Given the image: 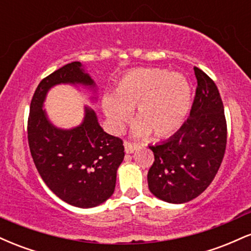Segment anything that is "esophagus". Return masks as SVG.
Instances as JSON below:
<instances>
[{
    "label": "esophagus",
    "mask_w": 251,
    "mask_h": 251,
    "mask_svg": "<svg viewBox=\"0 0 251 251\" xmlns=\"http://www.w3.org/2000/svg\"><path fill=\"white\" fill-rule=\"evenodd\" d=\"M124 146H125L126 153H133L138 148V144L133 142H127V140H126V142L124 143Z\"/></svg>",
    "instance_id": "34e87169"
}]
</instances>
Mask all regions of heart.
Returning a JSON list of instances; mask_svg holds the SVG:
<instances>
[{
    "mask_svg": "<svg viewBox=\"0 0 251 251\" xmlns=\"http://www.w3.org/2000/svg\"><path fill=\"white\" fill-rule=\"evenodd\" d=\"M192 103L189 80L163 68H143L126 73L117 83L113 97L102 99L103 113L116 131H122L134 109V133L153 132L157 137L175 133L185 122Z\"/></svg>",
    "mask_w": 251,
    "mask_h": 251,
    "instance_id": "obj_1",
    "label": "heart"
}]
</instances>
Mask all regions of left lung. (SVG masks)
<instances>
[{"instance_id": "8db88e82", "label": "left lung", "mask_w": 251, "mask_h": 251, "mask_svg": "<svg viewBox=\"0 0 251 251\" xmlns=\"http://www.w3.org/2000/svg\"><path fill=\"white\" fill-rule=\"evenodd\" d=\"M196 96L190 117L169 140L149 146L154 160L149 170L150 191L164 201L186 203L214 180L226 148V120L217 86L195 67Z\"/></svg>"}]
</instances>
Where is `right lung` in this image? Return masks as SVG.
<instances>
[{
    "instance_id": "add662e5",
    "label": "right lung",
    "mask_w": 251,
    "mask_h": 251,
    "mask_svg": "<svg viewBox=\"0 0 251 251\" xmlns=\"http://www.w3.org/2000/svg\"><path fill=\"white\" fill-rule=\"evenodd\" d=\"M59 83L94 86L77 61L41 80L28 117L30 153L46 185L60 200L77 208H93L113 195L117 170L125 155L123 140L103 132L96 112L88 107L77 127L61 129L51 125L42 105L50 88Z\"/></svg>"
}]
</instances>
